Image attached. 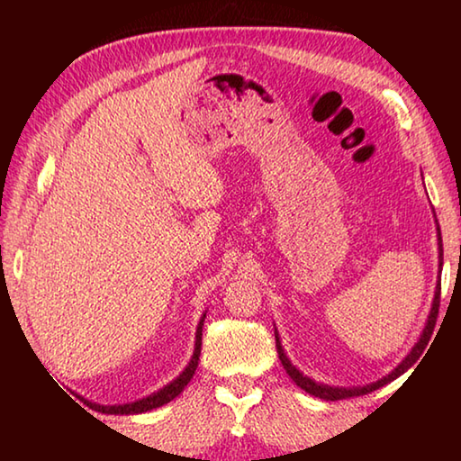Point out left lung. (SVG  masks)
Returning <instances> with one entry per match:
<instances>
[{"instance_id":"obj_1","label":"left lung","mask_w":461,"mask_h":461,"mask_svg":"<svg viewBox=\"0 0 461 461\" xmlns=\"http://www.w3.org/2000/svg\"><path fill=\"white\" fill-rule=\"evenodd\" d=\"M437 240H439V272H441V267H443V244H441V231H439V225H437ZM439 296H441V280H437V286H435V299H433V305H431V313H429L427 317V323H425V330L423 333H420L419 341L415 343V348L411 349V354L404 357V360L396 366V368L388 374V376L380 378L376 382H372V384H366V386H356V388H338V386H327V384H321V382H315L311 380L309 376H305V374L299 372L294 368V366L291 364V360H288L283 346H280V339H278V333L275 330V338H276V352H278V357L280 362H283L285 370L288 376L293 378V382L299 388L305 390V393L317 396V399H323V401H343V399H352V396H362V394H368V393H374V390H378L380 386L388 384V382H393L401 376V374L407 372L412 364H415L420 354H423V349L427 348L429 339H431V333L435 330V321H437V313H439Z\"/></svg>"}]
</instances>
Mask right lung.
<instances>
[{"instance_id":"1","label":"right lung","mask_w":461,"mask_h":461,"mask_svg":"<svg viewBox=\"0 0 461 461\" xmlns=\"http://www.w3.org/2000/svg\"><path fill=\"white\" fill-rule=\"evenodd\" d=\"M203 321H205V315L201 317V321L197 325V333H194V352H193V357L191 362L186 368L178 374V376L170 382V384H167L165 388L156 390V393H152L150 396H146V399H140L136 402H126V404H95V402H89L91 409H95L99 412H107V415H138V412H146V411H152V409H158L162 407V404H167L175 399V396H178L185 390V386L189 384L194 370H197L199 366V356H201V335H203ZM81 399V396H79Z\"/></svg>"}]
</instances>
